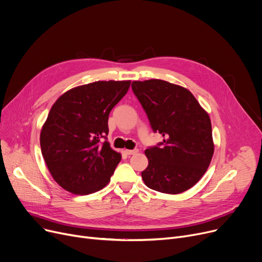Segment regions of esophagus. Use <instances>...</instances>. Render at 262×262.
<instances>
[{"label":"esophagus","mask_w":262,"mask_h":262,"mask_svg":"<svg viewBox=\"0 0 262 262\" xmlns=\"http://www.w3.org/2000/svg\"><path fill=\"white\" fill-rule=\"evenodd\" d=\"M139 152L138 148H134V149H125V153L127 155H135Z\"/></svg>","instance_id":"obj_1"}]
</instances>
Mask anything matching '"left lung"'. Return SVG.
Here are the masks:
<instances>
[{"label": "left lung", "mask_w": 262, "mask_h": 262, "mask_svg": "<svg viewBox=\"0 0 262 262\" xmlns=\"http://www.w3.org/2000/svg\"><path fill=\"white\" fill-rule=\"evenodd\" d=\"M154 133L163 141L145 149L144 184L162 193L178 194L193 187L207 171L214 150L208 114L188 89L161 79L133 81Z\"/></svg>", "instance_id": "8db88e82"}]
</instances>
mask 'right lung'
<instances>
[{"label":"right lung","instance_id":"obj_1","mask_svg":"<svg viewBox=\"0 0 262 262\" xmlns=\"http://www.w3.org/2000/svg\"><path fill=\"white\" fill-rule=\"evenodd\" d=\"M130 80H99L67 91L52 106L40 133L48 169L64 190L86 195L110 181L121 154L107 141L108 116Z\"/></svg>","mask_w":262,"mask_h":262}]
</instances>
